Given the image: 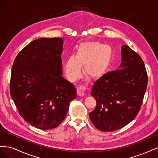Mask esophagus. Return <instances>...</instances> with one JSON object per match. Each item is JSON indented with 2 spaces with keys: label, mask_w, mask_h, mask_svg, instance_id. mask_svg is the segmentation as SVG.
Instances as JSON below:
<instances>
[{
  "label": "esophagus",
  "mask_w": 158,
  "mask_h": 158,
  "mask_svg": "<svg viewBox=\"0 0 158 158\" xmlns=\"http://www.w3.org/2000/svg\"><path fill=\"white\" fill-rule=\"evenodd\" d=\"M84 90L85 88L82 86V85H79V86L76 88V92H77L78 96H83L84 95Z\"/></svg>",
  "instance_id": "obj_1"
}]
</instances>
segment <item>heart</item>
<instances>
[{
	"label": "heart",
	"mask_w": 158,
	"mask_h": 158,
	"mask_svg": "<svg viewBox=\"0 0 158 158\" xmlns=\"http://www.w3.org/2000/svg\"><path fill=\"white\" fill-rule=\"evenodd\" d=\"M111 49L101 43H86L81 45L76 56H70L64 63L66 77L75 81L82 75L81 66H84V74L95 79L101 76L107 69L111 59Z\"/></svg>",
	"instance_id": "heart-1"
}]
</instances>
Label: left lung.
<instances>
[{
	"label": "left lung",
	"instance_id": "left-lung-1",
	"mask_svg": "<svg viewBox=\"0 0 158 158\" xmlns=\"http://www.w3.org/2000/svg\"><path fill=\"white\" fill-rule=\"evenodd\" d=\"M121 52L120 69L95 81L91 93L97 104L89 113V118L103 132L118 130L131 123L140 111L147 89L148 74L141 56L125 45Z\"/></svg>",
	"mask_w": 158,
	"mask_h": 158
}]
</instances>
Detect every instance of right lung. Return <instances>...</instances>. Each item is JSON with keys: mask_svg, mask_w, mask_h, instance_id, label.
Listing matches in <instances>:
<instances>
[{"mask_svg": "<svg viewBox=\"0 0 158 158\" xmlns=\"http://www.w3.org/2000/svg\"><path fill=\"white\" fill-rule=\"evenodd\" d=\"M63 40L40 38L20 51L12 68L10 93L20 116L35 128L49 130L65 118L74 85L63 78Z\"/></svg>", "mask_w": 158, "mask_h": 158, "instance_id": "1", "label": "right lung"}]
</instances>
